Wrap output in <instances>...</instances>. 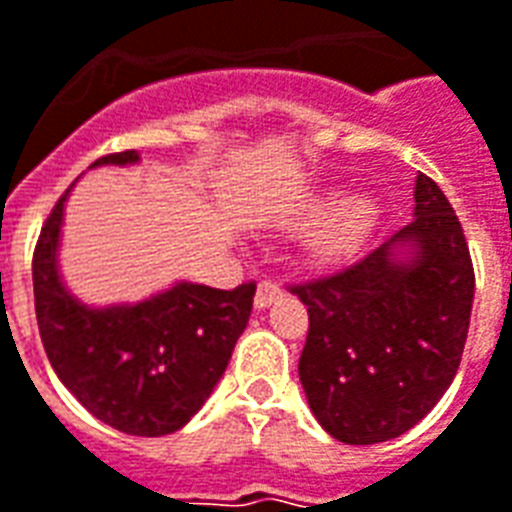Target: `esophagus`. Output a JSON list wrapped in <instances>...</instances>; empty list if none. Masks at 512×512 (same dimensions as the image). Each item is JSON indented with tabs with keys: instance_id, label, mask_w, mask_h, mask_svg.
Listing matches in <instances>:
<instances>
[{
	"instance_id": "1",
	"label": "esophagus",
	"mask_w": 512,
	"mask_h": 512,
	"mask_svg": "<svg viewBox=\"0 0 512 512\" xmlns=\"http://www.w3.org/2000/svg\"><path fill=\"white\" fill-rule=\"evenodd\" d=\"M282 287L276 282H271V279H265V282L257 284V292H255V306L257 308H268L271 303H276V300L282 298Z\"/></svg>"
}]
</instances>
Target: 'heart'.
Returning <instances> with one entry per match:
<instances>
[{
    "mask_svg": "<svg viewBox=\"0 0 512 512\" xmlns=\"http://www.w3.org/2000/svg\"><path fill=\"white\" fill-rule=\"evenodd\" d=\"M330 209V201L327 198H311L308 204H303L298 220L311 222L322 217V214ZM378 220V204L368 195H354V198H346L341 204V209L335 212V217L327 222L322 233H319L314 244H311V255L319 263H335L341 260L349 252L360 247L362 239L368 236L373 225Z\"/></svg>",
    "mask_w": 512,
    "mask_h": 512,
    "instance_id": "obj_1",
    "label": "heart"
}]
</instances>
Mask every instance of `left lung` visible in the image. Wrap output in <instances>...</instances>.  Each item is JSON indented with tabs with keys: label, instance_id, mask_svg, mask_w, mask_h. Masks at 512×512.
<instances>
[{
	"label": "left lung",
	"instance_id": "left-lung-1",
	"mask_svg": "<svg viewBox=\"0 0 512 512\" xmlns=\"http://www.w3.org/2000/svg\"><path fill=\"white\" fill-rule=\"evenodd\" d=\"M416 220L357 263L290 284L308 306L298 373L319 424L341 443L370 446L427 416L462 362L475 271L462 222L427 174ZM413 243L411 264L391 260Z\"/></svg>",
	"mask_w": 512,
	"mask_h": 512
}]
</instances>
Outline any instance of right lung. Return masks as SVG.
Instances as JSON below:
<instances>
[{
    "label": "right lung",
    "mask_w": 512,
    "mask_h": 512,
    "mask_svg": "<svg viewBox=\"0 0 512 512\" xmlns=\"http://www.w3.org/2000/svg\"><path fill=\"white\" fill-rule=\"evenodd\" d=\"M134 150L93 163H134ZM69 190L39 230L31 273L39 338L64 386L126 435L161 438L185 427L228 368L252 314L255 282L233 290L177 284L139 306L93 311L61 287L58 228Z\"/></svg>",
    "instance_id": "obj_1"
}]
</instances>
